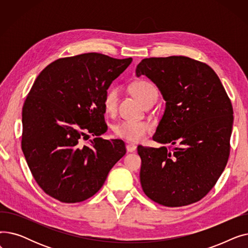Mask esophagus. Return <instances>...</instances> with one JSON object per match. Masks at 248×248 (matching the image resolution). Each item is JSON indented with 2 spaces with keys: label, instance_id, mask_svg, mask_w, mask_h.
I'll list each match as a JSON object with an SVG mask.
<instances>
[{
  "label": "esophagus",
  "instance_id": "1",
  "mask_svg": "<svg viewBox=\"0 0 248 248\" xmlns=\"http://www.w3.org/2000/svg\"><path fill=\"white\" fill-rule=\"evenodd\" d=\"M136 149H137V146L134 145V144H127V145H126V151H127L128 153L135 152Z\"/></svg>",
  "mask_w": 248,
  "mask_h": 248
}]
</instances>
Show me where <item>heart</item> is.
Returning a JSON list of instances; mask_svg holds the SVG:
<instances>
[{
    "label": "heart",
    "instance_id": "heart-1",
    "mask_svg": "<svg viewBox=\"0 0 248 248\" xmlns=\"http://www.w3.org/2000/svg\"><path fill=\"white\" fill-rule=\"evenodd\" d=\"M132 91L136 97L142 103H147L153 97L157 96V89L149 81L139 80L132 85ZM117 99H119V89L109 87L103 98V107L108 112H113L116 108ZM153 129V125L144 121L124 120L117 123L113 126L115 136L124 139L128 141L139 142L144 140Z\"/></svg>",
    "mask_w": 248,
    "mask_h": 248
}]
</instances>
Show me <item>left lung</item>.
I'll return each mask as SVG.
<instances>
[{"label":"left lung","instance_id":"left-lung-1","mask_svg":"<svg viewBox=\"0 0 248 248\" xmlns=\"http://www.w3.org/2000/svg\"><path fill=\"white\" fill-rule=\"evenodd\" d=\"M136 75L147 76L166 101L153 140L175 146L138 147L142 191L167 207L201 200L229 157L233 109L222 83L210 66L185 56L142 59Z\"/></svg>","mask_w":248,"mask_h":248}]
</instances>
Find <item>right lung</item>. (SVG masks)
Here are the masks:
<instances>
[{"instance_id":"add662e5","label":"right lung","mask_w":248,"mask_h":248,"mask_svg":"<svg viewBox=\"0 0 248 248\" xmlns=\"http://www.w3.org/2000/svg\"><path fill=\"white\" fill-rule=\"evenodd\" d=\"M99 53L61 58L36 78L22 111V151L41 189L60 202L90 198L125 154L122 140L80 139L108 131L103 98L132 63Z\"/></svg>"}]
</instances>
